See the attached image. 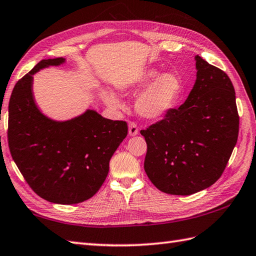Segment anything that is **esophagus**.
Listing matches in <instances>:
<instances>
[{
  "label": "esophagus",
  "mask_w": 256,
  "mask_h": 256,
  "mask_svg": "<svg viewBox=\"0 0 256 256\" xmlns=\"http://www.w3.org/2000/svg\"><path fill=\"white\" fill-rule=\"evenodd\" d=\"M138 133V125L135 122H130L128 123V134L131 135V136H134V135H136Z\"/></svg>",
  "instance_id": "1"
}]
</instances>
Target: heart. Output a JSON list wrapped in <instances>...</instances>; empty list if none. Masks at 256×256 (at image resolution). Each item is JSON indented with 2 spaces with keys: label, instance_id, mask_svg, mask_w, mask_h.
Here are the masks:
<instances>
[{
  "label": "heart",
  "instance_id": "b5f03b06",
  "mask_svg": "<svg viewBox=\"0 0 256 256\" xmlns=\"http://www.w3.org/2000/svg\"><path fill=\"white\" fill-rule=\"evenodd\" d=\"M160 72L154 68L138 74L131 82L122 85L120 91L124 94L136 93L148 86L135 101V108L141 116L154 120L164 116L175 106L182 93V84L175 74L165 73L158 76ZM101 98L108 108H121V102L108 91L101 92Z\"/></svg>",
  "mask_w": 256,
  "mask_h": 256
}]
</instances>
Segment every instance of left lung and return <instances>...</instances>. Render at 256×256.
<instances>
[{
	"label": "left lung",
	"instance_id": "left-lung-1",
	"mask_svg": "<svg viewBox=\"0 0 256 256\" xmlns=\"http://www.w3.org/2000/svg\"><path fill=\"white\" fill-rule=\"evenodd\" d=\"M196 81L181 106L141 130L144 170L160 191L191 195L221 178L238 136L235 91L228 74L201 56Z\"/></svg>",
	"mask_w": 256,
	"mask_h": 256
}]
</instances>
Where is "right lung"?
Here are the masks:
<instances>
[{
	"mask_svg": "<svg viewBox=\"0 0 256 256\" xmlns=\"http://www.w3.org/2000/svg\"><path fill=\"white\" fill-rule=\"evenodd\" d=\"M65 58L42 60L18 80L8 103V148L15 164L38 196L56 204L91 198L108 176L110 160L128 135V124L93 110L64 122L38 108L33 74Z\"/></svg>",
	"mask_w": 256,
	"mask_h": 256,
	"instance_id": "right-lung-1",
	"label": "right lung"
}]
</instances>
